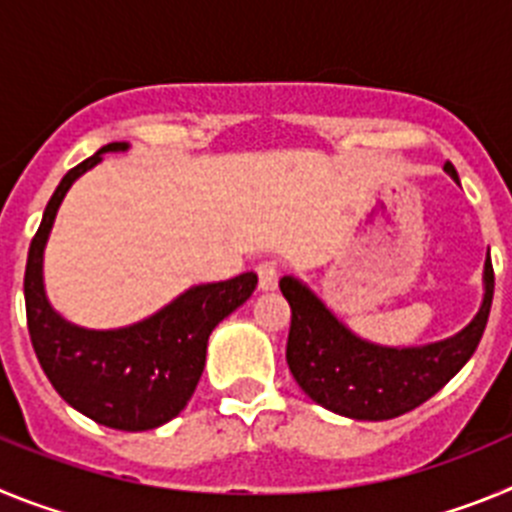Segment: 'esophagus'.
<instances>
[{"instance_id":"obj_1","label":"esophagus","mask_w":512,"mask_h":512,"mask_svg":"<svg viewBox=\"0 0 512 512\" xmlns=\"http://www.w3.org/2000/svg\"><path fill=\"white\" fill-rule=\"evenodd\" d=\"M256 274H259V289H261V292H274V289H277V282H279L277 264L266 261V264H261L259 269H256Z\"/></svg>"}]
</instances>
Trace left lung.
<instances>
[{
    "label": "left lung",
    "mask_w": 512,
    "mask_h": 512,
    "mask_svg": "<svg viewBox=\"0 0 512 512\" xmlns=\"http://www.w3.org/2000/svg\"><path fill=\"white\" fill-rule=\"evenodd\" d=\"M443 171L459 184L449 161ZM482 284V305L459 333L423 346H382L356 336L305 282L282 277L279 287L292 307L289 372L312 402L343 418L390 420L410 413L446 387L477 351L495 292L490 251Z\"/></svg>",
    "instance_id": "1"
}]
</instances>
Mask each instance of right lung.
<instances>
[{
	"label": "right lung",
	"instance_id": "add662e5",
	"mask_svg": "<svg viewBox=\"0 0 512 512\" xmlns=\"http://www.w3.org/2000/svg\"><path fill=\"white\" fill-rule=\"evenodd\" d=\"M128 148L130 143L99 148L61 179L27 251L25 310L45 377L71 408L117 431H151L187 408L205 369L210 333L253 295L259 277L246 271L228 282L194 284L153 315L122 328H84L63 318L43 282V253L56 212L71 184L104 153Z\"/></svg>",
	"mask_w": 512,
	"mask_h": 512
}]
</instances>
